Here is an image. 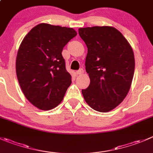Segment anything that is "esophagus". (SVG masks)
Listing matches in <instances>:
<instances>
[{
	"label": "esophagus",
	"mask_w": 153,
	"mask_h": 153,
	"mask_svg": "<svg viewBox=\"0 0 153 153\" xmlns=\"http://www.w3.org/2000/svg\"><path fill=\"white\" fill-rule=\"evenodd\" d=\"M84 73V69H80L79 70L76 71V74L77 75H81V74Z\"/></svg>",
	"instance_id": "esophagus-1"
}]
</instances>
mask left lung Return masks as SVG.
Here are the masks:
<instances>
[{
	"mask_svg": "<svg viewBox=\"0 0 153 153\" xmlns=\"http://www.w3.org/2000/svg\"><path fill=\"white\" fill-rule=\"evenodd\" d=\"M87 47L86 71L90 83L82 90L86 102L95 111L108 112L123 101L131 87L134 57L131 45L113 27L78 29Z\"/></svg>",
	"mask_w": 153,
	"mask_h": 153,
	"instance_id": "left-lung-1",
	"label": "left lung"
}]
</instances>
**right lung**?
<instances>
[{"instance_id": "add662e5", "label": "right lung", "mask_w": 153, "mask_h": 153, "mask_svg": "<svg viewBox=\"0 0 153 153\" xmlns=\"http://www.w3.org/2000/svg\"><path fill=\"white\" fill-rule=\"evenodd\" d=\"M76 35L72 28L42 23L22 40L16 57V75L25 97L39 109L57 107L70 86L72 76L62 51Z\"/></svg>"}]
</instances>
